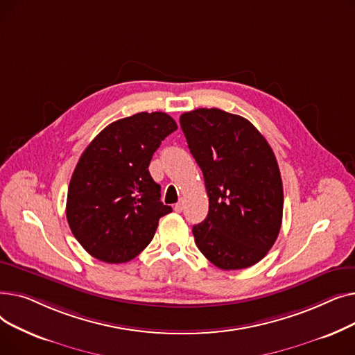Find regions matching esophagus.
Listing matches in <instances>:
<instances>
[{"label": "esophagus", "instance_id": "34e87169", "mask_svg": "<svg viewBox=\"0 0 355 355\" xmlns=\"http://www.w3.org/2000/svg\"><path fill=\"white\" fill-rule=\"evenodd\" d=\"M174 210L177 211V213H181L182 210H184V202L182 201H178L175 206H174Z\"/></svg>", "mask_w": 355, "mask_h": 355}]
</instances>
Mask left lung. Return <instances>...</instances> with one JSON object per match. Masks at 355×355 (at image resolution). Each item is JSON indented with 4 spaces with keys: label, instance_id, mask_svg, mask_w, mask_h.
<instances>
[{
    "label": "left lung",
    "instance_id": "1",
    "mask_svg": "<svg viewBox=\"0 0 355 355\" xmlns=\"http://www.w3.org/2000/svg\"><path fill=\"white\" fill-rule=\"evenodd\" d=\"M180 125L209 196V214L193 227L197 248L223 270L253 266L282 225L284 187L270 145L248 119L217 107L185 112Z\"/></svg>",
    "mask_w": 355,
    "mask_h": 355
}]
</instances>
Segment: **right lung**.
Returning a JSON list of instances; mask_svg holds the SVG:
<instances>
[{
  "instance_id": "1",
  "label": "right lung",
  "mask_w": 355,
  "mask_h": 355,
  "mask_svg": "<svg viewBox=\"0 0 355 355\" xmlns=\"http://www.w3.org/2000/svg\"><path fill=\"white\" fill-rule=\"evenodd\" d=\"M175 129L164 112H141L112 122L85 149L69 184L66 217L89 254L125 263L151 243L159 218L173 209L159 200L148 166Z\"/></svg>"
}]
</instances>
